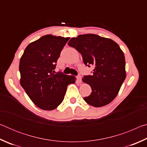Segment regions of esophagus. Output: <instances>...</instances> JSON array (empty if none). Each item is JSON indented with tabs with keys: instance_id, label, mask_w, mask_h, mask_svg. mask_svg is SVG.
I'll list each match as a JSON object with an SVG mask.
<instances>
[{
	"instance_id": "1",
	"label": "esophagus",
	"mask_w": 147,
	"mask_h": 147,
	"mask_svg": "<svg viewBox=\"0 0 147 147\" xmlns=\"http://www.w3.org/2000/svg\"><path fill=\"white\" fill-rule=\"evenodd\" d=\"M77 80H78L79 83H81L82 82V76H77Z\"/></svg>"
}]
</instances>
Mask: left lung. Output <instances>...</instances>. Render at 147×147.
I'll list each match as a JSON object with an SVG mask.
<instances>
[{"mask_svg": "<svg viewBox=\"0 0 147 147\" xmlns=\"http://www.w3.org/2000/svg\"><path fill=\"white\" fill-rule=\"evenodd\" d=\"M68 45L82 54L86 65L94 67L93 75L82 78L92 90L84 100L96 108L112 102L126 76L125 58L119 45L112 39L92 34L71 38Z\"/></svg>", "mask_w": 147, "mask_h": 147, "instance_id": "left-lung-1", "label": "left lung"}]
</instances>
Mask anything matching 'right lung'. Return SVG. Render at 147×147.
<instances>
[{
    "instance_id": "obj_1",
    "label": "right lung",
    "mask_w": 147,
    "mask_h": 147,
    "mask_svg": "<svg viewBox=\"0 0 147 147\" xmlns=\"http://www.w3.org/2000/svg\"><path fill=\"white\" fill-rule=\"evenodd\" d=\"M70 38L48 34L30 43L19 63L20 84L36 106L43 110L56 109L63 100L74 76L54 74L61 50Z\"/></svg>"
}]
</instances>
